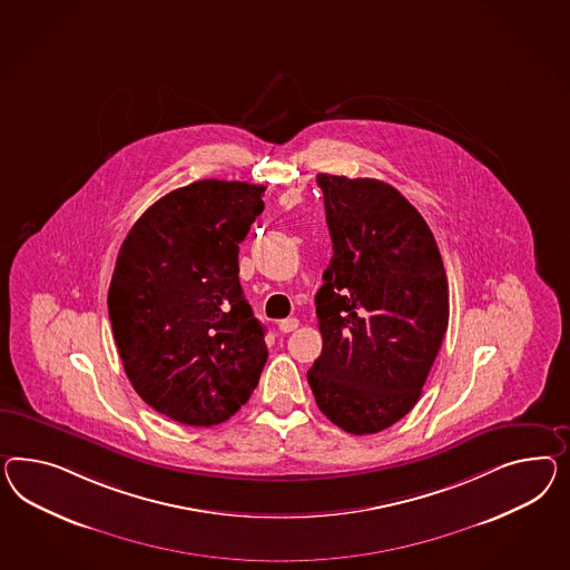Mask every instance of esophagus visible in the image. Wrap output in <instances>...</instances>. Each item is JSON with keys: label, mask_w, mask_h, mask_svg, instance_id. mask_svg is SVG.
Listing matches in <instances>:
<instances>
[{"label": "esophagus", "mask_w": 570, "mask_h": 570, "mask_svg": "<svg viewBox=\"0 0 570 570\" xmlns=\"http://www.w3.org/2000/svg\"><path fill=\"white\" fill-rule=\"evenodd\" d=\"M277 327H279V332H284V334H291V332H294V330L298 327V320H296V317H288V320H282V322L277 324Z\"/></svg>", "instance_id": "esophagus-1"}]
</instances>
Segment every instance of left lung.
Returning a JSON list of instances; mask_svg holds the SVG:
<instances>
[{"label": "left lung", "instance_id": "obj_1", "mask_svg": "<svg viewBox=\"0 0 570 570\" xmlns=\"http://www.w3.org/2000/svg\"><path fill=\"white\" fill-rule=\"evenodd\" d=\"M334 257L315 294L320 411L354 435L415 406L448 327V279L430 226L394 186L317 174Z\"/></svg>", "mask_w": 570, "mask_h": 570}]
</instances>
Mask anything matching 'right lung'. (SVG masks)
Wrapping results in <instances>:
<instances>
[{
  "mask_svg": "<svg viewBox=\"0 0 570 570\" xmlns=\"http://www.w3.org/2000/svg\"><path fill=\"white\" fill-rule=\"evenodd\" d=\"M265 186L199 180L154 203L124 238L108 311L124 371L157 413L230 419L259 384L265 327L238 279V245Z\"/></svg>",
  "mask_w": 570,
  "mask_h": 570,
  "instance_id": "obj_1",
  "label": "right lung"
}]
</instances>
